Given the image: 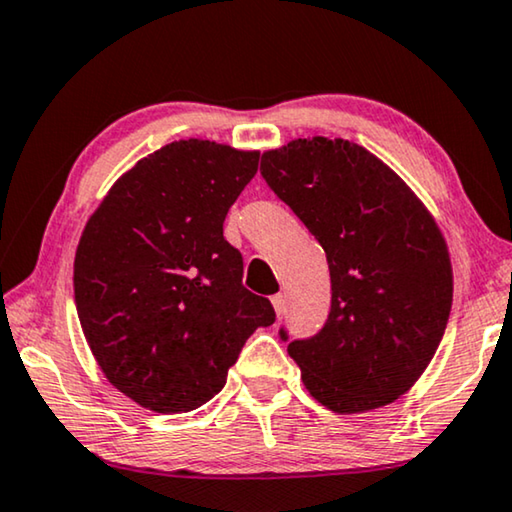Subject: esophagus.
Masks as SVG:
<instances>
[{
	"instance_id": "esophagus-1",
	"label": "esophagus",
	"mask_w": 512,
	"mask_h": 512,
	"mask_svg": "<svg viewBox=\"0 0 512 512\" xmlns=\"http://www.w3.org/2000/svg\"><path fill=\"white\" fill-rule=\"evenodd\" d=\"M271 303H273V310H276V315L280 317L282 312H285V308H287V299L282 294H276V296H271Z\"/></svg>"
}]
</instances>
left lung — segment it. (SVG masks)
Segmentation results:
<instances>
[{
    "label": "left lung",
    "instance_id": "8db88e82",
    "mask_svg": "<svg viewBox=\"0 0 512 512\" xmlns=\"http://www.w3.org/2000/svg\"><path fill=\"white\" fill-rule=\"evenodd\" d=\"M259 172L322 243L331 271L322 331L287 345L305 388L338 414L398 400L451 315V257L432 213L391 167L342 137H299L266 151Z\"/></svg>",
    "mask_w": 512,
    "mask_h": 512
}]
</instances>
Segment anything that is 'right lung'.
I'll return each mask as SVG.
<instances>
[{
    "mask_svg": "<svg viewBox=\"0 0 512 512\" xmlns=\"http://www.w3.org/2000/svg\"><path fill=\"white\" fill-rule=\"evenodd\" d=\"M257 163V151L209 140L165 144L87 220L73 264L82 333L110 384L144 409L202 407L250 335L276 322L223 236Z\"/></svg>",
    "mask_w": 512,
    "mask_h": 512,
    "instance_id": "add662e5",
    "label": "right lung"
}]
</instances>
